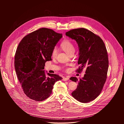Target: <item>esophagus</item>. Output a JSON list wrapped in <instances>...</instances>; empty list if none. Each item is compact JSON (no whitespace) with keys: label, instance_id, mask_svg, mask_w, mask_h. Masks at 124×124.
<instances>
[{"label":"esophagus","instance_id":"obj_1","mask_svg":"<svg viewBox=\"0 0 124 124\" xmlns=\"http://www.w3.org/2000/svg\"><path fill=\"white\" fill-rule=\"evenodd\" d=\"M69 79V77H65V78H63V80L65 81H67V80H68Z\"/></svg>","mask_w":124,"mask_h":124}]
</instances>
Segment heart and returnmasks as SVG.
Here are the masks:
<instances>
[{
	"instance_id": "heart-1",
	"label": "heart",
	"mask_w": 124,
	"mask_h": 124,
	"mask_svg": "<svg viewBox=\"0 0 124 124\" xmlns=\"http://www.w3.org/2000/svg\"><path fill=\"white\" fill-rule=\"evenodd\" d=\"M61 46L65 52L68 55H69L71 53L74 52L75 51V48L73 45L70 41L68 40H66L63 42L61 44ZM57 53L58 48L56 46H55L53 48V50L52 51V57L53 58H55L57 55Z\"/></svg>"
}]
</instances>
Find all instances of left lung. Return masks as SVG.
Instances as JSON below:
<instances>
[{
    "label": "left lung",
    "instance_id": "1",
    "mask_svg": "<svg viewBox=\"0 0 124 124\" xmlns=\"http://www.w3.org/2000/svg\"><path fill=\"white\" fill-rule=\"evenodd\" d=\"M65 35L75 40L78 46V64L80 66L76 72L86 69L84 76L79 80L76 77L70 78L78 84L71 95L80 102L88 103L100 94L106 81L109 65L106 47L100 37L85 28L71 30Z\"/></svg>",
    "mask_w": 124,
    "mask_h": 124
}]
</instances>
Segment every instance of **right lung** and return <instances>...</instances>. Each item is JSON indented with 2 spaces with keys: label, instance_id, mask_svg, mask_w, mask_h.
<instances>
[{
  "label": "right lung",
  "instance_id": "1",
  "mask_svg": "<svg viewBox=\"0 0 124 124\" xmlns=\"http://www.w3.org/2000/svg\"><path fill=\"white\" fill-rule=\"evenodd\" d=\"M62 34L42 28L23 38L15 55L14 66L24 93L30 99L41 101L52 93L55 83L62 79L55 74L47 73L45 63L52 60V53Z\"/></svg>",
  "mask_w": 124,
  "mask_h": 124
}]
</instances>
